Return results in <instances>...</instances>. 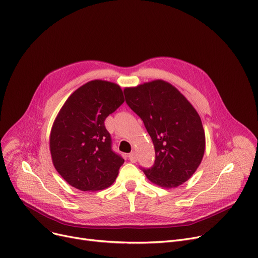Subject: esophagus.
<instances>
[{
	"label": "esophagus",
	"instance_id": "esophagus-1",
	"mask_svg": "<svg viewBox=\"0 0 258 258\" xmlns=\"http://www.w3.org/2000/svg\"><path fill=\"white\" fill-rule=\"evenodd\" d=\"M128 159H130V161L131 162H133V163H135L136 161H137V156H136V154L135 153H131L130 155H128Z\"/></svg>",
	"mask_w": 258,
	"mask_h": 258
}]
</instances>
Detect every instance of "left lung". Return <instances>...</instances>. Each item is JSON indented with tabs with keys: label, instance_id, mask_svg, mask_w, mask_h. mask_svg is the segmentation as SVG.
I'll list each match as a JSON object with an SVG mask.
<instances>
[{
	"label": "left lung",
	"instance_id": "obj_1",
	"mask_svg": "<svg viewBox=\"0 0 258 258\" xmlns=\"http://www.w3.org/2000/svg\"><path fill=\"white\" fill-rule=\"evenodd\" d=\"M125 102L141 118L155 148V162L143 169L153 183L176 187L195 173L206 136L196 109L176 87L155 80L124 89Z\"/></svg>",
	"mask_w": 258,
	"mask_h": 258
}]
</instances>
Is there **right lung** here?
I'll return each mask as SVG.
<instances>
[{"mask_svg": "<svg viewBox=\"0 0 258 258\" xmlns=\"http://www.w3.org/2000/svg\"><path fill=\"white\" fill-rule=\"evenodd\" d=\"M124 102L119 85L94 80L74 92L51 127L52 163L64 180L81 191H98L113 184L122 157L111 149L104 121Z\"/></svg>", "mask_w": 258, "mask_h": 258, "instance_id": "obj_1", "label": "right lung"}]
</instances>
